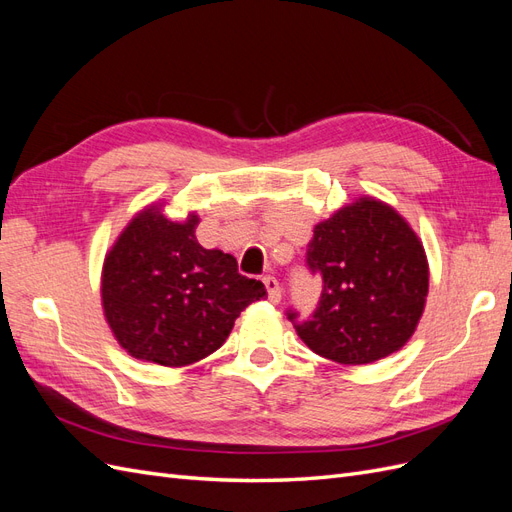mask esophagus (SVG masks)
<instances>
[{
  "instance_id": "obj_1",
  "label": "esophagus",
  "mask_w": 512,
  "mask_h": 512,
  "mask_svg": "<svg viewBox=\"0 0 512 512\" xmlns=\"http://www.w3.org/2000/svg\"><path fill=\"white\" fill-rule=\"evenodd\" d=\"M262 282H265V288L269 292V301L275 303V305L280 303L282 301V286H280V282H277L273 275H265V277H262Z\"/></svg>"
}]
</instances>
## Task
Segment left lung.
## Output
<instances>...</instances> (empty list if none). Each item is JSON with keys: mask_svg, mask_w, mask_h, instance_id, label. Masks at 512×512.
<instances>
[{"mask_svg": "<svg viewBox=\"0 0 512 512\" xmlns=\"http://www.w3.org/2000/svg\"><path fill=\"white\" fill-rule=\"evenodd\" d=\"M305 265L322 277L314 314L286 316L316 354L365 365L412 337L429 290L421 241L401 215L376 198H359L314 228Z\"/></svg>", "mask_w": 512, "mask_h": 512, "instance_id": "8db88e82", "label": "left lung"}]
</instances>
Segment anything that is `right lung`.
<instances>
[{
    "label": "right lung",
    "mask_w": 512,
    "mask_h": 512,
    "mask_svg": "<svg viewBox=\"0 0 512 512\" xmlns=\"http://www.w3.org/2000/svg\"><path fill=\"white\" fill-rule=\"evenodd\" d=\"M198 218L170 222L141 211L121 232L102 269L106 322L134 359L183 367L218 350L243 309L267 297L237 258L196 241Z\"/></svg>",
    "instance_id": "add662e5"
}]
</instances>
